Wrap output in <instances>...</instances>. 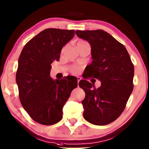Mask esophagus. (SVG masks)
<instances>
[{
    "mask_svg": "<svg viewBox=\"0 0 149 149\" xmlns=\"http://www.w3.org/2000/svg\"><path fill=\"white\" fill-rule=\"evenodd\" d=\"M81 80V78L80 77H77V81H78V83Z\"/></svg>",
    "mask_w": 149,
    "mask_h": 149,
    "instance_id": "1",
    "label": "esophagus"
}]
</instances>
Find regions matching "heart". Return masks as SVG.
<instances>
[{
	"label": "heart",
	"mask_w": 149,
	"mask_h": 149,
	"mask_svg": "<svg viewBox=\"0 0 149 149\" xmlns=\"http://www.w3.org/2000/svg\"><path fill=\"white\" fill-rule=\"evenodd\" d=\"M79 42H85L84 41H81ZM80 70V68H79V67L77 66V65H74V66H72V68H71V72H73V73H77Z\"/></svg>",
	"instance_id": "b5f03b06"
}]
</instances>
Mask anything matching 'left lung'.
Here are the masks:
<instances>
[{
    "mask_svg": "<svg viewBox=\"0 0 149 149\" xmlns=\"http://www.w3.org/2000/svg\"><path fill=\"white\" fill-rule=\"evenodd\" d=\"M76 34L91 46L92 61L86 75L101 83L95 89L88 81H79L86 93L82 101L84 117L93 125H108L123 113L132 93L134 65L126 48L103 30H77Z\"/></svg>",
    "mask_w": 149,
    "mask_h": 149,
    "instance_id": "1",
    "label": "left lung"
}]
</instances>
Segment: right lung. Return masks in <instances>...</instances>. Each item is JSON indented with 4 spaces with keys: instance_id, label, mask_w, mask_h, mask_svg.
I'll return each instance as SVG.
<instances>
[{
    "instance_id": "obj_1",
    "label": "right lung",
    "mask_w": 149,
    "mask_h": 149,
    "mask_svg": "<svg viewBox=\"0 0 149 149\" xmlns=\"http://www.w3.org/2000/svg\"><path fill=\"white\" fill-rule=\"evenodd\" d=\"M74 30L47 29L24 46L18 59L15 77L21 104L30 117L44 125L62 118L63 107L77 87L75 77L54 80L50 77L54 61H59L61 49L74 36Z\"/></svg>"
}]
</instances>
